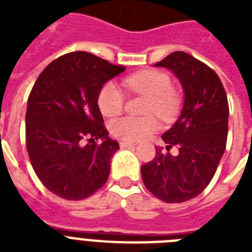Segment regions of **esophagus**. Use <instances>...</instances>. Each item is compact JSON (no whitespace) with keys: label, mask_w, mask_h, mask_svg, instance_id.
Segmentation results:
<instances>
[{"label":"esophagus","mask_w":252,"mask_h":252,"mask_svg":"<svg viewBox=\"0 0 252 252\" xmlns=\"http://www.w3.org/2000/svg\"><path fill=\"white\" fill-rule=\"evenodd\" d=\"M134 145H136V144L132 141H126V140H122V141H120V146H122V148H126V146H134Z\"/></svg>","instance_id":"obj_1"}]
</instances>
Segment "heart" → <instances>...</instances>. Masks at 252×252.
I'll list each match as a JSON object with an SVG mask.
<instances>
[{"label": "heart", "instance_id": "obj_1", "mask_svg": "<svg viewBox=\"0 0 252 252\" xmlns=\"http://www.w3.org/2000/svg\"><path fill=\"white\" fill-rule=\"evenodd\" d=\"M129 90L142 94L148 98L146 114H156L162 120H170L176 114L179 107V98L175 91L171 90V80L168 74L161 70L146 69L142 72L126 77L124 80ZM124 106V94L119 85L107 82L102 86L98 94V107L104 116H115L122 112ZM158 129L157 120L152 116L148 118L116 119L111 123V132L116 137L128 141H137L149 137Z\"/></svg>", "mask_w": 252, "mask_h": 252}]
</instances>
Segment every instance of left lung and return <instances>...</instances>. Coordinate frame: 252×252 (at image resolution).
Segmentation results:
<instances>
[{
  "label": "left lung",
  "mask_w": 252,
  "mask_h": 252,
  "mask_svg": "<svg viewBox=\"0 0 252 252\" xmlns=\"http://www.w3.org/2000/svg\"><path fill=\"white\" fill-rule=\"evenodd\" d=\"M154 66L171 70L184 91L183 108L162 134L178 154L156 148L153 161L141 166L145 187L165 203H183L201 193L215 175L226 148L229 104L222 82L213 69L182 51Z\"/></svg>",
  "instance_id": "obj_1"
}]
</instances>
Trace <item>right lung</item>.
<instances>
[{"instance_id": "1", "label": "right lung", "mask_w": 252, "mask_h": 252, "mask_svg": "<svg viewBox=\"0 0 252 252\" xmlns=\"http://www.w3.org/2000/svg\"><path fill=\"white\" fill-rule=\"evenodd\" d=\"M124 70L89 52H70L37 77L27 100L26 145L33 171L55 195L86 199L107 182L119 144L103 126L98 94Z\"/></svg>"}]
</instances>
